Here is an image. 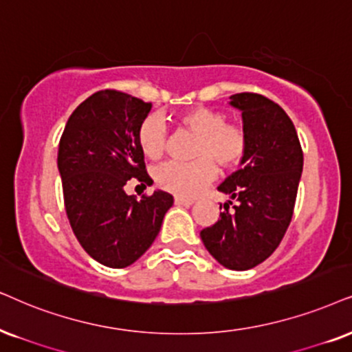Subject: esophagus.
Wrapping results in <instances>:
<instances>
[{"instance_id": "obj_1", "label": "esophagus", "mask_w": 352, "mask_h": 352, "mask_svg": "<svg viewBox=\"0 0 352 352\" xmlns=\"http://www.w3.org/2000/svg\"><path fill=\"white\" fill-rule=\"evenodd\" d=\"M173 201H175V204H182V206H190V204L193 203V199L184 198V197H175L173 198Z\"/></svg>"}]
</instances>
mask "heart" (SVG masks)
I'll return each mask as SVG.
<instances>
[{
  "label": "heart",
  "instance_id": "obj_1",
  "mask_svg": "<svg viewBox=\"0 0 352 352\" xmlns=\"http://www.w3.org/2000/svg\"><path fill=\"white\" fill-rule=\"evenodd\" d=\"M182 128L198 135L193 148L195 162L170 161L155 168L154 179L161 188L179 197L191 198L222 170H234L242 166L250 149V138L240 123L226 122V115L198 105L177 115ZM138 144L149 159H159L166 153L167 130L155 115L146 117L138 128Z\"/></svg>",
  "mask_w": 352,
  "mask_h": 352
}]
</instances>
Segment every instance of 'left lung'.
<instances>
[{
  "mask_svg": "<svg viewBox=\"0 0 352 352\" xmlns=\"http://www.w3.org/2000/svg\"><path fill=\"white\" fill-rule=\"evenodd\" d=\"M230 99L242 110L250 149L243 168L217 186L234 201L226 203L219 219L199 235L222 266L245 271L278 248L291 224L304 153L294 123L276 102L255 92Z\"/></svg>",
  "mask_w": 352,
  "mask_h": 352,
  "instance_id": "obj_1",
  "label": "left lung"
}]
</instances>
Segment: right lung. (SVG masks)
<instances>
[{
	"instance_id": "obj_1",
	"label": "right lung",
	"mask_w": 352,
	"mask_h": 352,
	"mask_svg": "<svg viewBox=\"0 0 352 352\" xmlns=\"http://www.w3.org/2000/svg\"><path fill=\"white\" fill-rule=\"evenodd\" d=\"M151 104L117 89L87 97L66 122L58 144L66 216L81 247L109 268H126L157 237L170 193L138 199L124 185H151L138 128Z\"/></svg>"
}]
</instances>
